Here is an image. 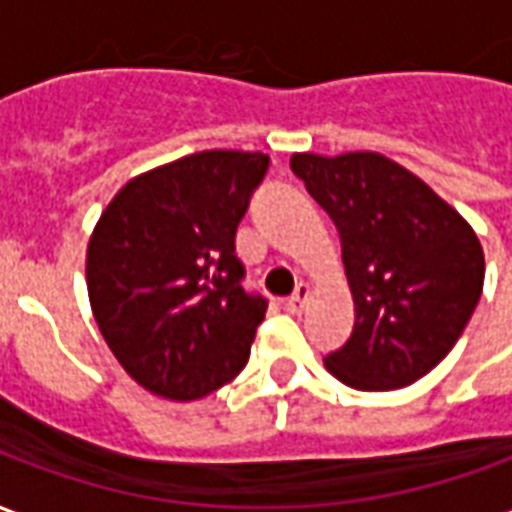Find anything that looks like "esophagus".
I'll list each match as a JSON object with an SVG mask.
<instances>
[{
  "mask_svg": "<svg viewBox=\"0 0 512 512\" xmlns=\"http://www.w3.org/2000/svg\"><path fill=\"white\" fill-rule=\"evenodd\" d=\"M307 296H310V285L299 282V285H296V290L290 293V299L285 301V307H288L290 312H301L304 310V304H307Z\"/></svg>",
  "mask_w": 512,
  "mask_h": 512,
  "instance_id": "esophagus-1",
  "label": "esophagus"
}]
</instances>
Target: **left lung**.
Here are the masks:
<instances>
[{
	"label": "left lung",
	"mask_w": 512,
	"mask_h": 512,
	"mask_svg": "<svg viewBox=\"0 0 512 512\" xmlns=\"http://www.w3.org/2000/svg\"><path fill=\"white\" fill-rule=\"evenodd\" d=\"M290 169L332 216L354 329L326 356L343 384L386 392L430 373L483 293V246L425 180L381 153H296Z\"/></svg>",
	"instance_id": "left-lung-1"
}]
</instances>
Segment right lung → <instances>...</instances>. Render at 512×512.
Segmentation results:
<instances>
[{
	"label": "right lung",
	"instance_id": "obj_1",
	"mask_svg": "<svg viewBox=\"0 0 512 512\" xmlns=\"http://www.w3.org/2000/svg\"><path fill=\"white\" fill-rule=\"evenodd\" d=\"M271 158L202 150L128 180L87 246L98 329L136 384L197 400L249 362L268 301L244 288L235 230Z\"/></svg>",
	"mask_w": 512,
	"mask_h": 512
}]
</instances>
